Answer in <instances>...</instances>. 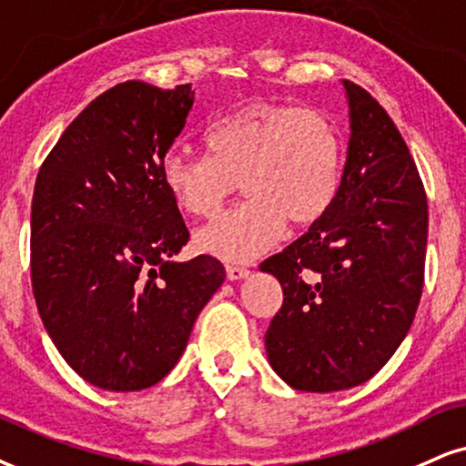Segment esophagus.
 <instances>
[{
    "mask_svg": "<svg viewBox=\"0 0 466 466\" xmlns=\"http://www.w3.org/2000/svg\"><path fill=\"white\" fill-rule=\"evenodd\" d=\"M250 269L242 266H227V279L228 280H244L248 279Z\"/></svg>",
    "mask_w": 466,
    "mask_h": 466,
    "instance_id": "esophagus-1",
    "label": "esophagus"
}]
</instances>
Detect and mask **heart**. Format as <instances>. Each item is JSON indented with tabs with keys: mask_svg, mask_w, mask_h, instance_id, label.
Wrapping results in <instances>:
<instances>
[{
	"mask_svg": "<svg viewBox=\"0 0 466 466\" xmlns=\"http://www.w3.org/2000/svg\"><path fill=\"white\" fill-rule=\"evenodd\" d=\"M209 155L183 147L162 159V186L189 216H211L242 187L246 200L197 233V248L224 261H250L279 242L285 222L309 227L335 203L343 145L324 114L252 101L205 134Z\"/></svg>",
	"mask_w": 466,
	"mask_h": 466,
	"instance_id": "1",
	"label": "heart"
}]
</instances>
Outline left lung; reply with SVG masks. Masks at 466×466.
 I'll return each instance as SVG.
<instances>
[{"label":"left lung","mask_w":466,"mask_h":466,"mask_svg":"<svg viewBox=\"0 0 466 466\" xmlns=\"http://www.w3.org/2000/svg\"><path fill=\"white\" fill-rule=\"evenodd\" d=\"M341 84L350 140L335 203L261 263L285 296L268 360L311 393L346 391L382 370L415 319L426 263L428 200L409 147L367 90Z\"/></svg>","instance_id":"obj_1"}]
</instances>
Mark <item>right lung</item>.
I'll return each instance as SVG.
<instances>
[{
  "instance_id": "obj_1",
  "label": "right lung",
  "mask_w": 466,
  "mask_h": 466,
  "mask_svg": "<svg viewBox=\"0 0 466 466\" xmlns=\"http://www.w3.org/2000/svg\"><path fill=\"white\" fill-rule=\"evenodd\" d=\"M192 106V84L114 86L68 125L36 177L40 319L73 371L106 391L162 380L227 277L209 255L172 259L189 233L159 170Z\"/></svg>"
}]
</instances>
